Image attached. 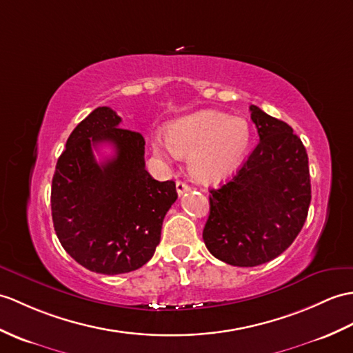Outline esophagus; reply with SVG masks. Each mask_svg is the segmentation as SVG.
Instances as JSON below:
<instances>
[{
	"mask_svg": "<svg viewBox=\"0 0 353 353\" xmlns=\"http://www.w3.org/2000/svg\"><path fill=\"white\" fill-rule=\"evenodd\" d=\"M190 190H191L190 185L185 183V182H182V180H177V182H176V191H177V194H179V195H182V194L188 192Z\"/></svg>",
	"mask_w": 353,
	"mask_h": 353,
	"instance_id": "obj_1",
	"label": "esophagus"
}]
</instances>
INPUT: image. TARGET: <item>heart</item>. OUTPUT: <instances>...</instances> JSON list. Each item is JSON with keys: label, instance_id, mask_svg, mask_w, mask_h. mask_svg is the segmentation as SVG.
I'll return each mask as SVG.
<instances>
[{"label": "heart", "instance_id": "1", "mask_svg": "<svg viewBox=\"0 0 353 353\" xmlns=\"http://www.w3.org/2000/svg\"><path fill=\"white\" fill-rule=\"evenodd\" d=\"M167 139H152V152L161 161L190 157L188 167L196 182L219 183L232 177L247 157L251 130L247 120L204 110L171 121Z\"/></svg>", "mask_w": 353, "mask_h": 353}]
</instances>
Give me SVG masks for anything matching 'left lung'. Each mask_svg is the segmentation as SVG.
I'll return each mask as SVG.
<instances>
[{
	"label": "left lung",
	"instance_id": "8db88e82",
	"mask_svg": "<svg viewBox=\"0 0 353 353\" xmlns=\"http://www.w3.org/2000/svg\"><path fill=\"white\" fill-rule=\"evenodd\" d=\"M260 141L232 180L210 190L203 241L212 256L252 268L280 256L308 215V157L301 138L281 120L251 105Z\"/></svg>",
	"mask_w": 353,
	"mask_h": 353
}]
</instances>
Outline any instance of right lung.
I'll use <instances>...</instances> for the list:
<instances>
[{
  "label": "right lung",
  "instance_id": "1",
  "mask_svg": "<svg viewBox=\"0 0 353 353\" xmlns=\"http://www.w3.org/2000/svg\"><path fill=\"white\" fill-rule=\"evenodd\" d=\"M121 119L99 106L73 129L57 161L51 209L57 237L92 272L126 274L149 261L177 199L173 180L158 182L144 162L141 134L119 128ZM108 142L114 157L97 163L92 149Z\"/></svg>",
  "mask_w": 353,
  "mask_h": 353
}]
</instances>
